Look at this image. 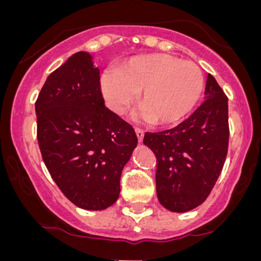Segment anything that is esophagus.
<instances>
[{
  "label": "esophagus",
  "mask_w": 261,
  "mask_h": 261,
  "mask_svg": "<svg viewBox=\"0 0 261 261\" xmlns=\"http://www.w3.org/2000/svg\"><path fill=\"white\" fill-rule=\"evenodd\" d=\"M135 133H136V136H137V139H139L140 142H142V140H143V135H145V133H143L142 128H140V127H135Z\"/></svg>",
  "instance_id": "obj_1"
}]
</instances>
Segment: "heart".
Here are the masks:
<instances>
[{"mask_svg": "<svg viewBox=\"0 0 261 261\" xmlns=\"http://www.w3.org/2000/svg\"><path fill=\"white\" fill-rule=\"evenodd\" d=\"M100 89L108 107L124 114L141 92L142 118L174 124L193 110L201 97L203 74L197 65L168 54H148L127 60L116 71L101 74Z\"/></svg>", "mask_w": 261, "mask_h": 261, "instance_id": "b5f03b06", "label": "heart"}]
</instances>
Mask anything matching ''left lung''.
<instances>
[{
  "instance_id": "obj_1",
  "label": "left lung",
  "mask_w": 261,
  "mask_h": 261,
  "mask_svg": "<svg viewBox=\"0 0 261 261\" xmlns=\"http://www.w3.org/2000/svg\"><path fill=\"white\" fill-rule=\"evenodd\" d=\"M206 99L178 126L146 133L143 143L157 160L155 189L161 205L187 212L207 199L228 152V98L208 73Z\"/></svg>"
}]
</instances>
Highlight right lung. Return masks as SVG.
I'll return each instance as SVG.
<instances>
[{
	"mask_svg": "<svg viewBox=\"0 0 261 261\" xmlns=\"http://www.w3.org/2000/svg\"><path fill=\"white\" fill-rule=\"evenodd\" d=\"M99 70L73 54L50 73L35 101L41 157L62 194L85 210H104L120 194L122 168L137 145L134 127L104 106Z\"/></svg>",
	"mask_w": 261,
	"mask_h": 261,
	"instance_id": "1",
	"label": "right lung"
}]
</instances>
